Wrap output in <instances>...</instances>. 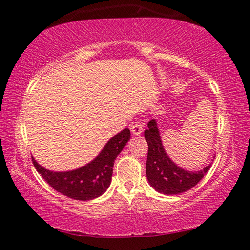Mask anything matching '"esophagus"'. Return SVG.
<instances>
[{
  "mask_svg": "<svg viewBox=\"0 0 250 250\" xmlns=\"http://www.w3.org/2000/svg\"><path fill=\"white\" fill-rule=\"evenodd\" d=\"M143 131V124L141 121H135L134 124L131 125V132H132L134 135H139L141 134Z\"/></svg>",
  "mask_w": 250,
  "mask_h": 250,
  "instance_id": "obj_1",
  "label": "esophagus"
}]
</instances>
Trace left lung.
I'll list each match as a JSON object with an SVG mask.
<instances>
[{
  "label": "left lung",
  "mask_w": 250,
  "mask_h": 250,
  "mask_svg": "<svg viewBox=\"0 0 250 250\" xmlns=\"http://www.w3.org/2000/svg\"><path fill=\"white\" fill-rule=\"evenodd\" d=\"M145 138L149 146L146 164V177L150 185L159 193L175 195L188 191L204 177L210 168L211 164L201 171L194 172L177 167L166 153L154 119L147 122Z\"/></svg>",
  "instance_id": "obj_1"
}]
</instances>
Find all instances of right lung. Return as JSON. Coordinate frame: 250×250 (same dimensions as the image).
I'll return each mask as SVG.
<instances>
[{
	"instance_id": "right-lung-1",
	"label": "right lung",
	"mask_w": 250,
	"mask_h": 250,
	"mask_svg": "<svg viewBox=\"0 0 250 250\" xmlns=\"http://www.w3.org/2000/svg\"><path fill=\"white\" fill-rule=\"evenodd\" d=\"M130 130L126 128L105 143L95 160L79 168L67 172H54L41 167L34 158L36 171L57 192L74 200L89 201L107 191L112 177L115 160L130 140Z\"/></svg>"
}]
</instances>
